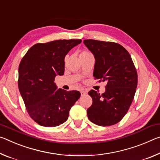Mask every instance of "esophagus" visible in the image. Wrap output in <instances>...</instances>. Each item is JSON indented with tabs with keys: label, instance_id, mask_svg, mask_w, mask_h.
Returning <instances> with one entry per match:
<instances>
[{
	"label": "esophagus",
	"instance_id": "34e87169",
	"mask_svg": "<svg viewBox=\"0 0 160 160\" xmlns=\"http://www.w3.org/2000/svg\"><path fill=\"white\" fill-rule=\"evenodd\" d=\"M81 94H82V96H84L86 94V92L84 90H82L81 91Z\"/></svg>",
	"mask_w": 160,
	"mask_h": 160
}]
</instances>
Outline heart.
I'll list each match as a JSON object with an SVG mask.
<instances>
[{
	"label": "heart",
	"instance_id": "b5f03b06",
	"mask_svg": "<svg viewBox=\"0 0 160 160\" xmlns=\"http://www.w3.org/2000/svg\"><path fill=\"white\" fill-rule=\"evenodd\" d=\"M88 55H91V54L88 51H82L79 54V57H86V56H88Z\"/></svg>",
	"mask_w": 160,
	"mask_h": 160
}]
</instances>
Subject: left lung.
Segmentation results:
<instances>
[{
  "label": "left lung",
  "mask_w": 160,
  "mask_h": 160,
  "mask_svg": "<svg viewBox=\"0 0 160 160\" xmlns=\"http://www.w3.org/2000/svg\"><path fill=\"white\" fill-rule=\"evenodd\" d=\"M83 44L96 60L94 78L107 82L101 95L94 90L88 92L93 103L87 109L88 118L101 126L115 125L127 113L134 98L137 71L130 54L120 44L95 40H84Z\"/></svg>",
  "instance_id": "8db88e82"
}]
</instances>
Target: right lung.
Masks as SVG:
<instances>
[{
    "instance_id": "right-lung-1",
    "label": "right lung",
    "mask_w": 160,
    "mask_h": 160,
    "mask_svg": "<svg viewBox=\"0 0 160 160\" xmlns=\"http://www.w3.org/2000/svg\"><path fill=\"white\" fill-rule=\"evenodd\" d=\"M82 40H59L38 43L27 52L18 69V88L31 118L44 127L66 121L80 98L78 91L57 89V75H64V58Z\"/></svg>"
}]
</instances>
